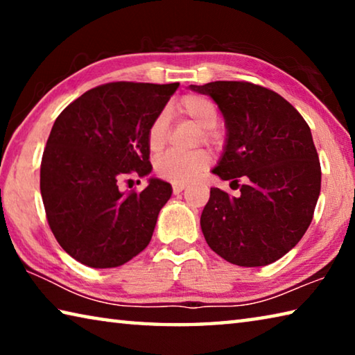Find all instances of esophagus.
<instances>
[{
    "mask_svg": "<svg viewBox=\"0 0 355 355\" xmlns=\"http://www.w3.org/2000/svg\"><path fill=\"white\" fill-rule=\"evenodd\" d=\"M172 189H173V194H180L183 189H186V184L184 183H173Z\"/></svg>",
    "mask_w": 355,
    "mask_h": 355,
    "instance_id": "34e87169",
    "label": "esophagus"
}]
</instances>
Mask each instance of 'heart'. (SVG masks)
I'll use <instances>...</instances> for the list:
<instances>
[{
	"label": "heart",
	"mask_w": 355,
	"mask_h": 355,
	"mask_svg": "<svg viewBox=\"0 0 355 355\" xmlns=\"http://www.w3.org/2000/svg\"><path fill=\"white\" fill-rule=\"evenodd\" d=\"M177 111L182 117L194 122L202 128V141L214 144L219 141V133L216 131L219 112L218 107L205 95L189 94L178 101ZM169 135V122L167 116L161 112L150 123L147 131V144L152 152H159L166 146ZM209 155L205 150H194L189 153L166 152L155 159V172L161 178L169 180L172 183H189L199 173L209 166Z\"/></svg>",
	"instance_id": "1"
}]
</instances>
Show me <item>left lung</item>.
I'll list each match as a JSON object with an SVG mask.
<instances>
[{
	"label": "left lung",
	"mask_w": 355,
	"mask_h": 355,
	"mask_svg": "<svg viewBox=\"0 0 355 355\" xmlns=\"http://www.w3.org/2000/svg\"><path fill=\"white\" fill-rule=\"evenodd\" d=\"M191 91L208 95L225 122L224 152L211 171L244 178L241 196L211 188L200 216L207 243L238 266H266L307 232L321 191V166L302 116L266 87L214 81Z\"/></svg>",
	"instance_id": "1"
}]
</instances>
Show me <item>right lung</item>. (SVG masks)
Segmentation results:
<instances>
[{
    "instance_id": "1",
    "label": "right lung",
    "mask_w": 355,
    "mask_h": 355,
    "mask_svg": "<svg viewBox=\"0 0 355 355\" xmlns=\"http://www.w3.org/2000/svg\"><path fill=\"white\" fill-rule=\"evenodd\" d=\"M180 84L110 83L59 114L40 166V194L61 248L89 268H117L147 248L171 183L150 177L122 192L125 173L152 172L147 131Z\"/></svg>"
}]
</instances>
